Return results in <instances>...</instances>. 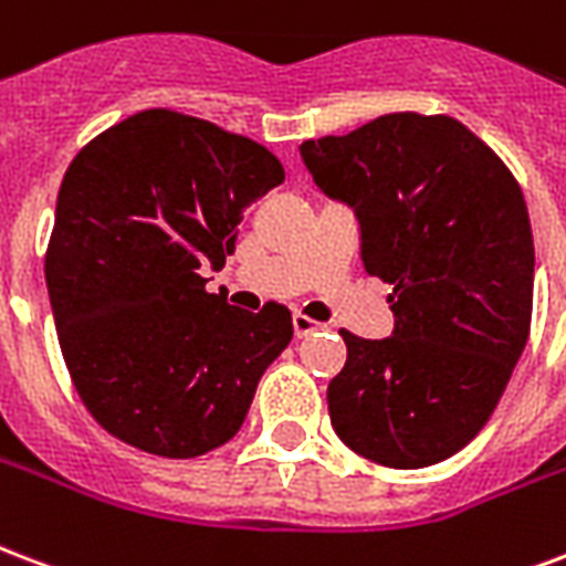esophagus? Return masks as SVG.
I'll return each instance as SVG.
<instances>
[{"mask_svg":"<svg viewBox=\"0 0 566 566\" xmlns=\"http://www.w3.org/2000/svg\"><path fill=\"white\" fill-rule=\"evenodd\" d=\"M321 329V323H314L312 317H305V314H293V335L296 338H308L314 332Z\"/></svg>","mask_w":566,"mask_h":566,"instance_id":"1","label":"esophagus"}]
</instances>
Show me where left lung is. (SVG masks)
<instances>
[{
	"instance_id": "obj_1",
	"label": "left lung",
	"mask_w": 566,
	"mask_h": 566,
	"mask_svg": "<svg viewBox=\"0 0 566 566\" xmlns=\"http://www.w3.org/2000/svg\"><path fill=\"white\" fill-rule=\"evenodd\" d=\"M300 150L314 184L359 216L361 261L391 284L395 312L382 340L340 329L332 427L379 465L442 463L484 430L532 329L523 189L448 115L391 112Z\"/></svg>"
}]
</instances>
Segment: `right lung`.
I'll return each instance as SVG.
<instances>
[{
	"label": "right lung",
	"instance_id": "right-lung-1",
	"mask_svg": "<svg viewBox=\"0 0 566 566\" xmlns=\"http://www.w3.org/2000/svg\"><path fill=\"white\" fill-rule=\"evenodd\" d=\"M282 180L264 145L171 109L136 112L73 157L43 275L64 365L106 433L189 460L240 430L291 312L234 308L198 270L226 266L245 207Z\"/></svg>",
	"mask_w": 566,
	"mask_h": 566
}]
</instances>
